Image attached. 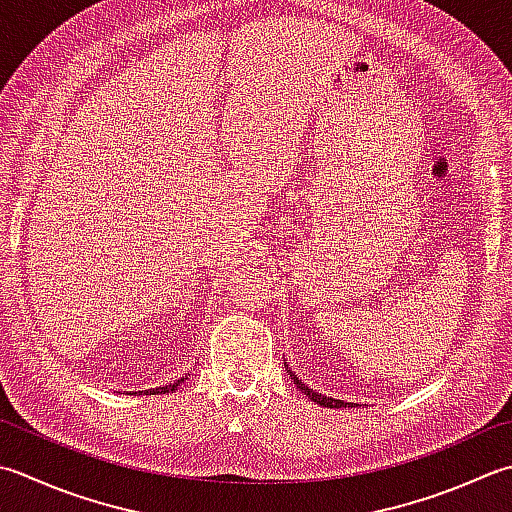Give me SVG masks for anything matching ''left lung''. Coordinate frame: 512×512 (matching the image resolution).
<instances>
[{"label": "left lung", "instance_id": "left-lung-1", "mask_svg": "<svg viewBox=\"0 0 512 512\" xmlns=\"http://www.w3.org/2000/svg\"><path fill=\"white\" fill-rule=\"evenodd\" d=\"M284 366H286V370H288V375H290V379H293L295 382V386L302 390V393L310 399V402H315V404H319V406H326V408H353V404H348V402H344V399H333V397H326V395H322V393H315L313 388H308L302 379H299L293 370L288 368V364L284 362Z\"/></svg>", "mask_w": 512, "mask_h": 512}]
</instances>
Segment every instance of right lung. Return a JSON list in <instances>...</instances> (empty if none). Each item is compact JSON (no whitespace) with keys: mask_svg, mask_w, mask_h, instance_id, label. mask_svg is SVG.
Listing matches in <instances>:
<instances>
[{"mask_svg":"<svg viewBox=\"0 0 512 512\" xmlns=\"http://www.w3.org/2000/svg\"><path fill=\"white\" fill-rule=\"evenodd\" d=\"M184 379H188V375H186V377H182V379H177L175 384L159 386V388H150V390H146V393H150V395H166V393H173V390H177V386H179V384H184Z\"/></svg>","mask_w":512,"mask_h":512,"instance_id":"right-lung-1","label":"right lung"}]
</instances>
